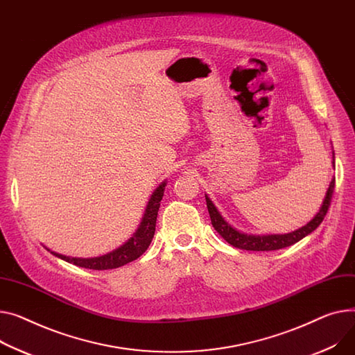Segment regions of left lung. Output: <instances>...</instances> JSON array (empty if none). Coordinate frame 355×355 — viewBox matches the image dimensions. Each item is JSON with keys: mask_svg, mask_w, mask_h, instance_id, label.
Instances as JSON below:
<instances>
[{"mask_svg": "<svg viewBox=\"0 0 355 355\" xmlns=\"http://www.w3.org/2000/svg\"><path fill=\"white\" fill-rule=\"evenodd\" d=\"M336 165L334 159V151H333V167ZM334 185H336V178H331V182H329L328 190L325 193L324 201L318 209L317 214L313 217L311 221L302 225L301 228L287 232V234H261V235H255V234H245L232 227L218 211L216 204L211 201V198L205 194V201H207V208L209 212V218L211 224L214 227V230L221 235V237L231 244L235 248L240 250H247V251H272V250H281L290 247L300 240H302L306 235L311 234L324 220L329 202H331V197L334 193Z\"/></svg>", "mask_w": 355, "mask_h": 355, "instance_id": "left-lung-1", "label": "left lung"}]
</instances>
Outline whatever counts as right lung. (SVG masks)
<instances>
[{
	"instance_id": "1",
	"label": "right lung",
	"mask_w": 355,
	"mask_h": 355,
	"mask_svg": "<svg viewBox=\"0 0 355 355\" xmlns=\"http://www.w3.org/2000/svg\"><path fill=\"white\" fill-rule=\"evenodd\" d=\"M165 185H167V180L162 181L151 194L144 211V216L141 218V223L135 230V232L132 234V237L128 239L123 245L112 250L111 252H107L100 257H92V258H77V257H67V255L58 254L46 247L45 248L49 250L53 255L64 259V261L83 267V268H88V270H112L134 261V259H137L139 255H143L147 251V248L153 241L154 232H155L157 214H158L159 204L164 196Z\"/></svg>"
}]
</instances>
